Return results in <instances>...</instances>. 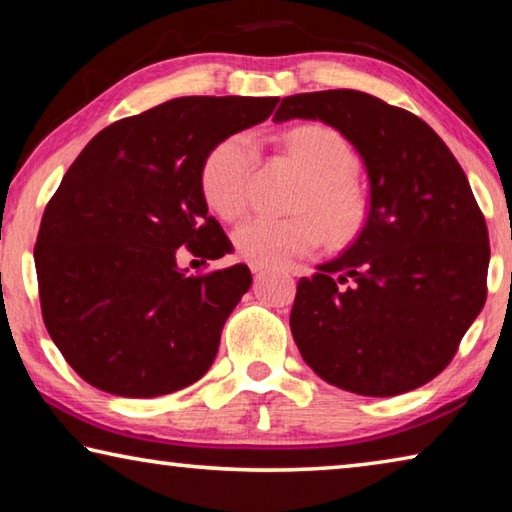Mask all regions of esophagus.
<instances>
[{
  "label": "esophagus",
  "instance_id": "34e87169",
  "mask_svg": "<svg viewBox=\"0 0 512 512\" xmlns=\"http://www.w3.org/2000/svg\"><path fill=\"white\" fill-rule=\"evenodd\" d=\"M250 271L253 273H264L266 266H259V264H250Z\"/></svg>",
  "mask_w": 512,
  "mask_h": 512
}]
</instances>
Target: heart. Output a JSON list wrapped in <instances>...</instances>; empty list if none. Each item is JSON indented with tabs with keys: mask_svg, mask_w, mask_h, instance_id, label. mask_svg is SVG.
Segmentation results:
<instances>
[{
	"mask_svg": "<svg viewBox=\"0 0 512 512\" xmlns=\"http://www.w3.org/2000/svg\"><path fill=\"white\" fill-rule=\"evenodd\" d=\"M287 149L309 176L291 219L253 216L235 230L237 253L250 264L277 266L307 255L327 237L343 244L366 219V198L354 183L359 158L341 133L327 126H300L287 135ZM257 142L250 133L225 137L207 155L201 171L205 201L223 219H237L250 201Z\"/></svg>",
	"mask_w": 512,
	"mask_h": 512,
	"instance_id": "obj_1",
	"label": "heart"
}]
</instances>
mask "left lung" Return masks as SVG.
Masks as SVG:
<instances>
[{
  "mask_svg": "<svg viewBox=\"0 0 512 512\" xmlns=\"http://www.w3.org/2000/svg\"><path fill=\"white\" fill-rule=\"evenodd\" d=\"M273 119L336 128L370 180L357 241L298 282L289 323L302 359L357 395L427 384L488 296V228L461 164L420 117L366 92L293 94Z\"/></svg>",
  "mask_w": 512,
  "mask_h": 512,
  "instance_id": "obj_1",
  "label": "left lung"
}]
</instances>
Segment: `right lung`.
I'll return each mask as SVG.
<instances>
[{
    "label": "right lung",
    "mask_w": 512,
    "mask_h": 512,
    "mask_svg": "<svg viewBox=\"0 0 512 512\" xmlns=\"http://www.w3.org/2000/svg\"><path fill=\"white\" fill-rule=\"evenodd\" d=\"M277 97H180L92 137L42 214V320L65 361L99 391L158 397L210 370L225 320L253 284L246 264L187 275L178 255L232 244L207 214L203 162L262 124Z\"/></svg>",
    "instance_id": "obj_1"
}]
</instances>
